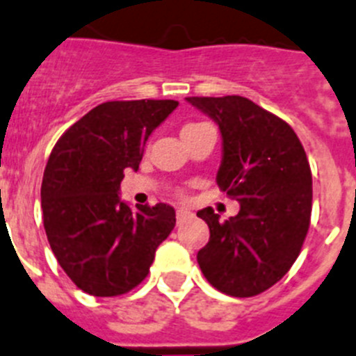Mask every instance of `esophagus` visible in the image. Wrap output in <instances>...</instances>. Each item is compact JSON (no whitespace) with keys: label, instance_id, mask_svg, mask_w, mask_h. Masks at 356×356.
Masks as SVG:
<instances>
[{"label":"esophagus","instance_id":"obj_1","mask_svg":"<svg viewBox=\"0 0 356 356\" xmlns=\"http://www.w3.org/2000/svg\"><path fill=\"white\" fill-rule=\"evenodd\" d=\"M175 215H177V220H186V218H190L191 216V211L190 209H184V208H177V211H175Z\"/></svg>","mask_w":356,"mask_h":356}]
</instances>
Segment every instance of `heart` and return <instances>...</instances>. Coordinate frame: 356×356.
Segmentation results:
<instances>
[{
    "instance_id": "b5f03b06",
    "label": "heart",
    "mask_w": 356,
    "mask_h": 356,
    "mask_svg": "<svg viewBox=\"0 0 356 356\" xmlns=\"http://www.w3.org/2000/svg\"><path fill=\"white\" fill-rule=\"evenodd\" d=\"M193 125H197V123H190V125H186L184 129H188V127H193ZM184 129H182V131H184Z\"/></svg>"
}]
</instances>
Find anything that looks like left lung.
<instances>
[{"mask_svg": "<svg viewBox=\"0 0 356 356\" xmlns=\"http://www.w3.org/2000/svg\"><path fill=\"white\" fill-rule=\"evenodd\" d=\"M220 129L216 184L240 202L229 220L197 213L209 242L197 254L204 277L233 298H252L285 276L310 227L312 172L292 127L243 97H190Z\"/></svg>", "mask_w": 356, "mask_h": 356, "instance_id": "8db88e82", "label": "left lung"}]
</instances>
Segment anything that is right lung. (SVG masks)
I'll list each match as a JSON object with an SVG mask.
<instances>
[{"instance_id": "right-lung-1", "label": "right lung", "mask_w": 356, "mask_h": 356, "mask_svg": "<svg viewBox=\"0 0 356 356\" xmlns=\"http://www.w3.org/2000/svg\"><path fill=\"white\" fill-rule=\"evenodd\" d=\"M179 102H105L67 129L49 154L41 186L49 247L70 280L95 298H114L147 277L175 225L168 204L120 200L127 168H140L154 129Z\"/></svg>"}]
</instances>
